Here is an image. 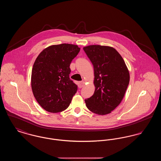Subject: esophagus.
Wrapping results in <instances>:
<instances>
[{
    "label": "esophagus",
    "mask_w": 161,
    "mask_h": 161,
    "mask_svg": "<svg viewBox=\"0 0 161 161\" xmlns=\"http://www.w3.org/2000/svg\"><path fill=\"white\" fill-rule=\"evenodd\" d=\"M84 84V81H80V82H78V87H79V88H81V87H83Z\"/></svg>",
    "instance_id": "34e87169"
}]
</instances>
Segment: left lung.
<instances>
[{
	"instance_id": "1",
	"label": "left lung",
	"mask_w": 161,
	"mask_h": 161,
	"mask_svg": "<svg viewBox=\"0 0 161 161\" xmlns=\"http://www.w3.org/2000/svg\"><path fill=\"white\" fill-rule=\"evenodd\" d=\"M94 69L93 95L85 100L87 108L96 114L112 112L123 100L130 74L123 57L115 48L90 45L83 47Z\"/></svg>"
}]
</instances>
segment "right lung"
Listing matches in <instances>:
<instances>
[{"label": "right lung", "mask_w": 161, "mask_h": 161, "mask_svg": "<svg viewBox=\"0 0 161 161\" xmlns=\"http://www.w3.org/2000/svg\"><path fill=\"white\" fill-rule=\"evenodd\" d=\"M80 51L75 45L63 43L43 49L34 63L31 88L40 106L51 113L69 107L77 86L70 80V64Z\"/></svg>", "instance_id": "right-lung-1"}]
</instances>
